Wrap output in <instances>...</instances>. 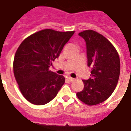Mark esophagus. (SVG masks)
<instances>
[{
  "label": "esophagus",
  "instance_id": "esophagus-1",
  "mask_svg": "<svg viewBox=\"0 0 131 131\" xmlns=\"http://www.w3.org/2000/svg\"><path fill=\"white\" fill-rule=\"evenodd\" d=\"M68 80L69 81V82H73V81L74 80V78H72V77H68Z\"/></svg>",
  "mask_w": 131,
  "mask_h": 131
}]
</instances>
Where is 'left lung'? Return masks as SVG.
I'll list each match as a JSON object with an SVG mask.
<instances>
[{"instance_id": "obj_1", "label": "left lung", "mask_w": 131, "mask_h": 131, "mask_svg": "<svg viewBox=\"0 0 131 131\" xmlns=\"http://www.w3.org/2000/svg\"><path fill=\"white\" fill-rule=\"evenodd\" d=\"M86 41L88 66L90 78L83 80V90L76 94L88 105H96L111 96L118 81L121 70L119 56L116 49L103 35L92 30L79 33Z\"/></svg>"}]
</instances>
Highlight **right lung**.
Returning <instances> with one entry per match:
<instances>
[{
  "mask_svg": "<svg viewBox=\"0 0 131 131\" xmlns=\"http://www.w3.org/2000/svg\"><path fill=\"white\" fill-rule=\"evenodd\" d=\"M73 33L44 29L29 36L19 45L14 58V75L29 102L43 105L58 94L65 78L51 72L49 68L59 58Z\"/></svg>",
  "mask_w": 131,
  "mask_h": 131,
  "instance_id": "1",
  "label": "right lung"
}]
</instances>
